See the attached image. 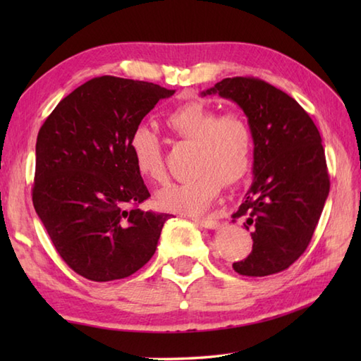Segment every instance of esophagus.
<instances>
[{
    "instance_id": "obj_1",
    "label": "esophagus",
    "mask_w": 361,
    "mask_h": 361,
    "mask_svg": "<svg viewBox=\"0 0 361 361\" xmlns=\"http://www.w3.org/2000/svg\"><path fill=\"white\" fill-rule=\"evenodd\" d=\"M194 221H195L197 225H200V226H203V228H206V229L217 228V221L209 219V217H197V219H194Z\"/></svg>"
}]
</instances>
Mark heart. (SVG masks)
<instances>
[{
    "instance_id": "obj_1",
    "label": "heart",
    "mask_w": 361,
    "mask_h": 361,
    "mask_svg": "<svg viewBox=\"0 0 361 361\" xmlns=\"http://www.w3.org/2000/svg\"><path fill=\"white\" fill-rule=\"evenodd\" d=\"M167 128L181 141L195 144L194 176L172 183L157 195L159 208L178 214H200L217 197L221 181L231 186L248 175L255 152L252 130L240 113L220 114L214 106L190 101L171 110ZM130 152L137 173L153 183L166 180L163 140L155 128L140 124L130 135Z\"/></svg>"
}]
</instances>
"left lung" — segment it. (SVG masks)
I'll list each match as a JSON object with an SVG mask.
<instances>
[{"mask_svg": "<svg viewBox=\"0 0 361 361\" xmlns=\"http://www.w3.org/2000/svg\"><path fill=\"white\" fill-rule=\"evenodd\" d=\"M208 94L239 105L255 136V178L233 214L251 233L252 250L233 268L259 278L279 273L309 247L329 195L319 132L293 97L260 79L228 78L202 91Z\"/></svg>", "mask_w": 361, "mask_h": 361, "instance_id": "1", "label": "left lung"}]
</instances>
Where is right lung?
<instances>
[{
  "instance_id": "1",
  "label": "right lung",
  "mask_w": 361,
  "mask_h": 361,
  "mask_svg": "<svg viewBox=\"0 0 361 361\" xmlns=\"http://www.w3.org/2000/svg\"><path fill=\"white\" fill-rule=\"evenodd\" d=\"M175 90L102 75L75 88L37 136L32 203L66 265L96 282L122 279L155 255L169 214L141 211L150 197L130 135Z\"/></svg>"
}]
</instances>
